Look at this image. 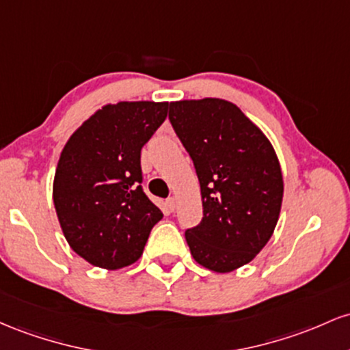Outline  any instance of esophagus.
I'll use <instances>...</instances> for the list:
<instances>
[{"instance_id": "obj_1", "label": "esophagus", "mask_w": 350, "mask_h": 350, "mask_svg": "<svg viewBox=\"0 0 350 350\" xmlns=\"http://www.w3.org/2000/svg\"><path fill=\"white\" fill-rule=\"evenodd\" d=\"M165 205H167V210H168V211H174L175 208H176V202H175L174 196H172V198H167V202H165Z\"/></svg>"}]
</instances>
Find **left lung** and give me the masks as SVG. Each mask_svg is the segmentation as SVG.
Listing matches in <instances>:
<instances>
[{"instance_id": "obj_1", "label": "left lung", "mask_w": 350, "mask_h": 350, "mask_svg": "<svg viewBox=\"0 0 350 350\" xmlns=\"http://www.w3.org/2000/svg\"><path fill=\"white\" fill-rule=\"evenodd\" d=\"M168 119L193 160L203 218L185 231L193 260L215 273L253 261L280 219L276 152L238 105L217 97L170 102Z\"/></svg>"}]
</instances>
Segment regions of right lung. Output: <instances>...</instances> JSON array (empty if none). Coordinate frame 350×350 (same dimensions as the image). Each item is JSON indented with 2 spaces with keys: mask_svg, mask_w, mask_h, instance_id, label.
I'll list each match as a JSON object with an SVG mask.
<instances>
[{
  "mask_svg": "<svg viewBox=\"0 0 350 350\" xmlns=\"http://www.w3.org/2000/svg\"><path fill=\"white\" fill-rule=\"evenodd\" d=\"M167 112L168 102L107 104L62 148L54 208L69 246L92 266L120 269L135 262L163 217L140 187V150Z\"/></svg>",
  "mask_w": 350,
  "mask_h": 350,
  "instance_id": "add662e5",
  "label": "right lung"
}]
</instances>
